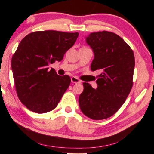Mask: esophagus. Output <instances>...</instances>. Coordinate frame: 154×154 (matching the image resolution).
<instances>
[{
	"label": "esophagus",
	"mask_w": 154,
	"mask_h": 154,
	"mask_svg": "<svg viewBox=\"0 0 154 154\" xmlns=\"http://www.w3.org/2000/svg\"><path fill=\"white\" fill-rule=\"evenodd\" d=\"M71 81L73 83H81V81H80V80L78 79V78L75 77V76L71 77Z\"/></svg>",
	"instance_id": "esophagus-1"
}]
</instances>
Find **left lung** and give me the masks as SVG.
I'll return each mask as SVG.
<instances>
[{
    "label": "left lung",
    "mask_w": 154,
    "mask_h": 154,
    "mask_svg": "<svg viewBox=\"0 0 154 154\" xmlns=\"http://www.w3.org/2000/svg\"><path fill=\"white\" fill-rule=\"evenodd\" d=\"M86 43L93 50L92 71L100 72L97 89L83 83L79 102L84 115L93 120L109 118L121 108L133 84L134 56L129 45L114 33H91Z\"/></svg>",
    "instance_id": "8db88e82"
}]
</instances>
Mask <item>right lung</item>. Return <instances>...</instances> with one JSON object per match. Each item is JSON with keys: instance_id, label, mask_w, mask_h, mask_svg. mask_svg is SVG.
Returning <instances> with one entry per match:
<instances>
[{"instance_id": "right-lung-1", "label": "right lung", "mask_w": 154, "mask_h": 154, "mask_svg": "<svg viewBox=\"0 0 154 154\" xmlns=\"http://www.w3.org/2000/svg\"><path fill=\"white\" fill-rule=\"evenodd\" d=\"M79 33L35 31L26 35L12 57L16 91L21 102L37 113L53 110L71 83L68 75H59L48 66L62 60Z\"/></svg>"}]
</instances>
